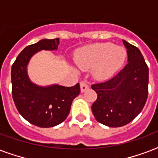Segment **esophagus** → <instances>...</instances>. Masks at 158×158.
<instances>
[{"mask_svg": "<svg viewBox=\"0 0 158 158\" xmlns=\"http://www.w3.org/2000/svg\"><path fill=\"white\" fill-rule=\"evenodd\" d=\"M89 83L87 81H81L80 82V89L81 92H85L87 89H89Z\"/></svg>", "mask_w": 158, "mask_h": 158, "instance_id": "34e87169", "label": "esophagus"}]
</instances>
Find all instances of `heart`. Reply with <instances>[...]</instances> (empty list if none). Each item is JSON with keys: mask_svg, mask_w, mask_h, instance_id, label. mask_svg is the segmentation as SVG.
Masks as SVG:
<instances>
[{"mask_svg": "<svg viewBox=\"0 0 158 158\" xmlns=\"http://www.w3.org/2000/svg\"><path fill=\"white\" fill-rule=\"evenodd\" d=\"M126 55L125 48L113 43H95L79 51L76 64L82 70L94 68V74L97 78L106 79L122 66Z\"/></svg>", "mask_w": 158, "mask_h": 158, "instance_id": "b5f03b06", "label": "heart"}]
</instances>
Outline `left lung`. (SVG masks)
Instances as JSON below:
<instances>
[{
  "mask_svg": "<svg viewBox=\"0 0 158 158\" xmlns=\"http://www.w3.org/2000/svg\"><path fill=\"white\" fill-rule=\"evenodd\" d=\"M128 63L117 74L92 85L98 94L92 106L94 117L109 127L127 125L144 106L148 94V67L139 48L123 40Z\"/></svg>",
  "mask_w": 158,
  "mask_h": 158,
  "instance_id": "obj_1",
  "label": "left lung"
}]
</instances>
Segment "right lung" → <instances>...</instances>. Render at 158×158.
<instances>
[{
  "label": "right lung",
  "instance_id": "right-lung-1",
  "mask_svg": "<svg viewBox=\"0 0 158 158\" xmlns=\"http://www.w3.org/2000/svg\"><path fill=\"white\" fill-rule=\"evenodd\" d=\"M59 43V38L42 39L26 47L11 68L12 97L16 108L27 121L38 127H53L63 122L72 102L80 93L79 84L43 87L33 84L28 77L27 66L31 57L42 50H57Z\"/></svg>",
  "mask_w": 158,
  "mask_h": 158
}]
</instances>
